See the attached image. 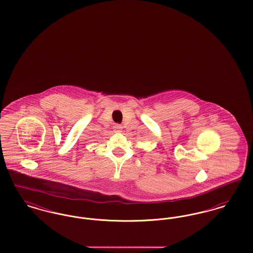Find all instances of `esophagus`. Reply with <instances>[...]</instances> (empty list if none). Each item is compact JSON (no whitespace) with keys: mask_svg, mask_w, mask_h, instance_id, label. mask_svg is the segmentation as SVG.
I'll use <instances>...</instances> for the list:
<instances>
[{"mask_svg":"<svg viewBox=\"0 0 253 253\" xmlns=\"http://www.w3.org/2000/svg\"><path fill=\"white\" fill-rule=\"evenodd\" d=\"M114 128H115V130H116L117 132H120V131H121V128H122V127H121V126H120L119 124H116V125L114 126Z\"/></svg>","mask_w":253,"mask_h":253,"instance_id":"1","label":"esophagus"}]
</instances>
